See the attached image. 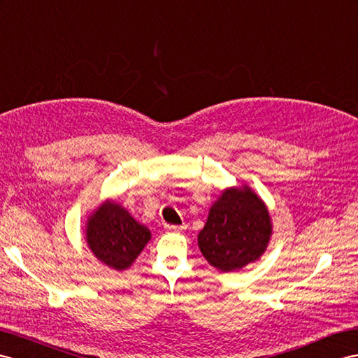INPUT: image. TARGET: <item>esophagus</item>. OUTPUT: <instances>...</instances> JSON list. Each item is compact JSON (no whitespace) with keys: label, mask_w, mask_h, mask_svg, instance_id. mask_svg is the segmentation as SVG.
Wrapping results in <instances>:
<instances>
[{"label":"esophagus","mask_w":358,"mask_h":358,"mask_svg":"<svg viewBox=\"0 0 358 358\" xmlns=\"http://www.w3.org/2000/svg\"><path fill=\"white\" fill-rule=\"evenodd\" d=\"M164 230L180 233V231L185 230V225H169V224H164Z\"/></svg>","instance_id":"34e87169"}]
</instances>
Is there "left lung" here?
I'll return each instance as SVG.
<instances>
[{"label": "left lung", "instance_id": "left-lung-1", "mask_svg": "<svg viewBox=\"0 0 358 358\" xmlns=\"http://www.w3.org/2000/svg\"><path fill=\"white\" fill-rule=\"evenodd\" d=\"M271 217L251 189H228L210 208L198 245L206 260L228 272L257 260L266 250Z\"/></svg>", "mask_w": 358, "mask_h": 358}]
</instances>
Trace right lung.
<instances>
[{
  "label": "right lung",
  "mask_w": 358,
  "mask_h": 358,
  "mask_svg": "<svg viewBox=\"0 0 358 358\" xmlns=\"http://www.w3.org/2000/svg\"><path fill=\"white\" fill-rule=\"evenodd\" d=\"M150 237L148 228L112 201H106L87 224L89 248L98 260L117 271L130 266Z\"/></svg>",
  "instance_id": "1"
}]
</instances>
